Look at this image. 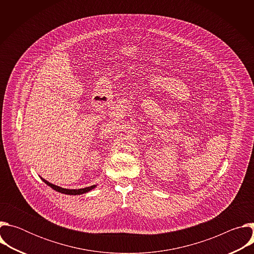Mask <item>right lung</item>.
Here are the masks:
<instances>
[{"mask_svg": "<svg viewBox=\"0 0 254 254\" xmlns=\"http://www.w3.org/2000/svg\"><path fill=\"white\" fill-rule=\"evenodd\" d=\"M41 179H42V181L46 185H48L49 187H51L55 191H57L59 193H62V194H66V195H81V194H85V193L91 191L92 189H94L96 187V185H92L90 187H86V188H82V189H65V188H62V187H59V186H56L54 184L49 183L48 181H46L43 178H41Z\"/></svg>", "mask_w": 254, "mask_h": 254, "instance_id": "1", "label": "right lung"}]
</instances>
